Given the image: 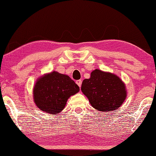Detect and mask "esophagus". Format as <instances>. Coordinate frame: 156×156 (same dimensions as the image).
Returning a JSON list of instances; mask_svg holds the SVG:
<instances>
[{"label":"esophagus","instance_id":"34e87169","mask_svg":"<svg viewBox=\"0 0 156 156\" xmlns=\"http://www.w3.org/2000/svg\"><path fill=\"white\" fill-rule=\"evenodd\" d=\"M76 84H77L78 85V87H81V85H82V80H76Z\"/></svg>","mask_w":156,"mask_h":156}]
</instances>
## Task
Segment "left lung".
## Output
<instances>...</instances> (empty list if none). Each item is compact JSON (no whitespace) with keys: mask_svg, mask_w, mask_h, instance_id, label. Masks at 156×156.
<instances>
[{"mask_svg":"<svg viewBox=\"0 0 156 156\" xmlns=\"http://www.w3.org/2000/svg\"><path fill=\"white\" fill-rule=\"evenodd\" d=\"M81 90L93 108L101 112H110L122 105L127 96L125 83L113 73L95 69L90 77L82 81Z\"/></svg>","mask_w":156,"mask_h":156,"instance_id":"left-lung-1","label":"left lung"}]
</instances>
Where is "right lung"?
Instances as JSON below:
<instances>
[{
	"mask_svg": "<svg viewBox=\"0 0 156 156\" xmlns=\"http://www.w3.org/2000/svg\"><path fill=\"white\" fill-rule=\"evenodd\" d=\"M80 88L68 75L51 72L39 77L33 88L34 102L41 111L49 114L62 112L70 97Z\"/></svg>",
	"mask_w": 156,
	"mask_h": 156,
	"instance_id": "obj_1",
	"label": "right lung"
}]
</instances>
